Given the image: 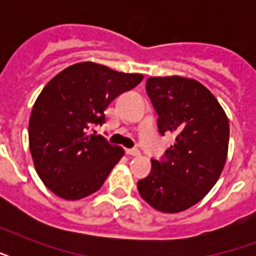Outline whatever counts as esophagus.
Returning a JSON list of instances; mask_svg holds the SVG:
<instances>
[{"label": "esophagus", "mask_w": 256, "mask_h": 256, "mask_svg": "<svg viewBox=\"0 0 256 256\" xmlns=\"http://www.w3.org/2000/svg\"><path fill=\"white\" fill-rule=\"evenodd\" d=\"M126 154H128V156H138L140 154V150H136V148H126Z\"/></svg>", "instance_id": "obj_1"}]
</instances>
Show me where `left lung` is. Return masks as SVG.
<instances>
[{"mask_svg":"<svg viewBox=\"0 0 256 256\" xmlns=\"http://www.w3.org/2000/svg\"><path fill=\"white\" fill-rule=\"evenodd\" d=\"M162 136L175 144L164 160H152V172L138 182L140 196L156 210L175 214L204 198L222 174L230 126L214 94L192 78L150 77L146 84Z\"/></svg>","mask_w":256,"mask_h":256,"instance_id":"obj_1","label":"left lung"}]
</instances>
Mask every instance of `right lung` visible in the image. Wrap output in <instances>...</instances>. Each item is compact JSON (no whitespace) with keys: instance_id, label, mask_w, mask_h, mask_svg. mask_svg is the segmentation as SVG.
I'll use <instances>...</instances> for the list:
<instances>
[{"instance_id":"1","label":"right lung","mask_w":256,"mask_h":256,"mask_svg":"<svg viewBox=\"0 0 256 256\" xmlns=\"http://www.w3.org/2000/svg\"><path fill=\"white\" fill-rule=\"evenodd\" d=\"M142 80V74L78 62L42 88L30 114L29 148L34 168L52 192L78 200L100 190L124 150L90 128L104 124L108 104Z\"/></svg>"}]
</instances>
